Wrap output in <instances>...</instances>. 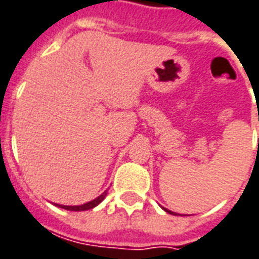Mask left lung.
I'll list each match as a JSON object with an SVG mask.
<instances>
[{"label":"left lung","mask_w":259,"mask_h":259,"mask_svg":"<svg viewBox=\"0 0 259 259\" xmlns=\"http://www.w3.org/2000/svg\"><path fill=\"white\" fill-rule=\"evenodd\" d=\"M164 209H165V211H167V212H169V214H174L172 211H168V209H167V208H164Z\"/></svg>","instance_id":"left-lung-1"}]
</instances>
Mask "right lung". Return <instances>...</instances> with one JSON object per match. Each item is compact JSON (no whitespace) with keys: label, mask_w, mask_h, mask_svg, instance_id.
Returning a JSON list of instances; mask_svg holds the SVG:
<instances>
[{"label":"right lung","mask_w":259,"mask_h":259,"mask_svg":"<svg viewBox=\"0 0 259 259\" xmlns=\"http://www.w3.org/2000/svg\"><path fill=\"white\" fill-rule=\"evenodd\" d=\"M106 194H107V190L106 192H103V193H102L99 197H96L95 200H92V201H90V203H85V204H82V205H60V204H58V207H60V208L69 209V211H85V209H91V208H94V207H96V205L101 203L102 200L106 197Z\"/></svg>","instance_id":"right-lung-1"}]
</instances>
